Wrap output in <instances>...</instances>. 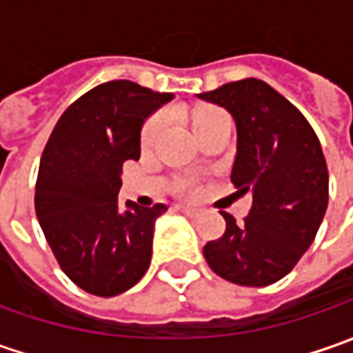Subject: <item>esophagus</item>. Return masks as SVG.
Masks as SVG:
<instances>
[{
    "label": "esophagus",
    "mask_w": 353,
    "mask_h": 353,
    "mask_svg": "<svg viewBox=\"0 0 353 353\" xmlns=\"http://www.w3.org/2000/svg\"><path fill=\"white\" fill-rule=\"evenodd\" d=\"M181 212L186 214V216H190V218H194V216L200 214V208H196V206H181Z\"/></svg>",
    "instance_id": "obj_1"
}]
</instances>
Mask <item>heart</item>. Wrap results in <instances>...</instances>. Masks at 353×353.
I'll return each mask as SVG.
<instances>
[{"label":"heart","instance_id":"1","mask_svg":"<svg viewBox=\"0 0 353 353\" xmlns=\"http://www.w3.org/2000/svg\"><path fill=\"white\" fill-rule=\"evenodd\" d=\"M220 117H225L222 112H218V110H214V108H204V110H198L194 117H192V125H194V131H198L200 128H204V125H208L210 121L214 119H220ZM165 125V117L161 116H153L147 123H145V128H143L141 133V143L143 147H149L151 143L155 141L157 135L161 133V129Z\"/></svg>","mask_w":353,"mask_h":353}]
</instances>
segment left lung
Instances as JSON below:
<instances>
[{
  "instance_id": "8db88e82",
  "label": "left lung",
  "mask_w": 353,
  "mask_h": 353,
  "mask_svg": "<svg viewBox=\"0 0 353 353\" xmlns=\"http://www.w3.org/2000/svg\"><path fill=\"white\" fill-rule=\"evenodd\" d=\"M236 121L232 183L253 194L243 224L222 212L225 232L204 245L210 269L230 283L267 287L303 257L328 206V169L305 116L263 80L245 78L196 94Z\"/></svg>"
}]
</instances>
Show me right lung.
<instances>
[{
    "label": "right lung",
    "mask_w": 353,
    "mask_h": 353,
    "mask_svg": "<svg viewBox=\"0 0 353 353\" xmlns=\"http://www.w3.org/2000/svg\"><path fill=\"white\" fill-rule=\"evenodd\" d=\"M131 80H112L66 108L41 157L34 210L61 269L82 291L116 296L151 265L165 204L119 206L123 163L141 155L145 119L170 102Z\"/></svg>",
    "instance_id": "right-lung-1"
}]
</instances>
